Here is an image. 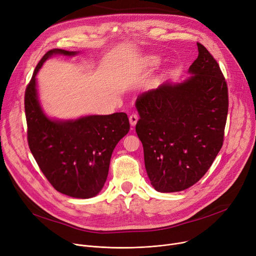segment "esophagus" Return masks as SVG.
Returning a JSON list of instances; mask_svg holds the SVG:
<instances>
[{
	"instance_id": "34e87169",
	"label": "esophagus",
	"mask_w": 256,
	"mask_h": 256,
	"mask_svg": "<svg viewBox=\"0 0 256 256\" xmlns=\"http://www.w3.org/2000/svg\"><path fill=\"white\" fill-rule=\"evenodd\" d=\"M128 119H130V126H136V124H137L138 119H139V116H138V114H136V113H132V114H130V115Z\"/></svg>"
}]
</instances>
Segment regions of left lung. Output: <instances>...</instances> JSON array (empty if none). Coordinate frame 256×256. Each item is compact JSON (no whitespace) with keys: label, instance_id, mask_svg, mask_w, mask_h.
Wrapping results in <instances>:
<instances>
[{"label":"left lung","instance_id":"obj_1","mask_svg":"<svg viewBox=\"0 0 256 256\" xmlns=\"http://www.w3.org/2000/svg\"><path fill=\"white\" fill-rule=\"evenodd\" d=\"M184 83H164L136 100L147 176L158 192L188 189L212 166L224 141L228 88L218 62L197 42Z\"/></svg>","mask_w":256,"mask_h":256}]
</instances>
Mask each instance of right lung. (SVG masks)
I'll use <instances>...</instances> for the list:
<instances>
[{
  "label": "right lung",
  "instance_id": "right-lung-1",
  "mask_svg": "<svg viewBox=\"0 0 256 256\" xmlns=\"http://www.w3.org/2000/svg\"><path fill=\"white\" fill-rule=\"evenodd\" d=\"M54 54L74 56L76 52L52 48L37 64L24 92L26 139L40 170L58 192L91 198L102 189L112 152L128 132L130 121L126 113L67 121L48 118L38 102L35 76Z\"/></svg>",
  "mask_w": 256,
  "mask_h": 256
}]
</instances>
